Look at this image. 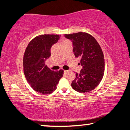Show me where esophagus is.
<instances>
[{"mask_svg":"<svg viewBox=\"0 0 130 130\" xmlns=\"http://www.w3.org/2000/svg\"><path fill=\"white\" fill-rule=\"evenodd\" d=\"M68 72V70H64V73H65V74H67V73Z\"/></svg>","mask_w":130,"mask_h":130,"instance_id":"obj_1","label":"esophagus"}]
</instances>
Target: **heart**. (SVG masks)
<instances>
[{
  "instance_id": "b5f03b06",
  "label": "heart",
  "mask_w": 130,
  "mask_h": 130,
  "mask_svg": "<svg viewBox=\"0 0 130 130\" xmlns=\"http://www.w3.org/2000/svg\"><path fill=\"white\" fill-rule=\"evenodd\" d=\"M70 42V41H68V40H64V41H63L62 42V43H63V42Z\"/></svg>"
}]
</instances>
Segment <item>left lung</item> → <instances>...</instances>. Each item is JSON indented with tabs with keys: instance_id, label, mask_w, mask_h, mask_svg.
I'll list each match as a JSON object with an SVG mask.
<instances>
[{
	"instance_id": "left-lung-1",
	"label": "left lung",
	"mask_w": 130,
	"mask_h": 130,
	"mask_svg": "<svg viewBox=\"0 0 130 130\" xmlns=\"http://www.w3.org/2000/svg\"><path fill=\"white\" fill-rule=\"evenodd\" d=\"M64 36L72 40L74 56L81 59L80 65L83 67L80 73H76L71 86L80 93L91 91L99 84L104 75V54L100 46L93 37L87 32Z\"/></svg>"
}]
</instances>
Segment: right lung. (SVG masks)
Returning a JSON list of instances; mask_svg holds the SVG:
<instances>
[{
    "label": "right lung",
    "instance_id": "add662e5",
    "mask_svg": "<svg viewBox=\"0 0 130 130\" xmlns=\"http://www.w3.org/2000/svg\"><path fill=\"white\" fill-rule=\"evenodd\" d=\"M60 35H40L31 41L23 57V71L25 77L34 91L43 94L52 93L63 76V70H50L45 64L51 56L50 49L57 42Z\"/></svg>",
    "mask_w": 130,
    "mask_h": 130
}]
</instances>
